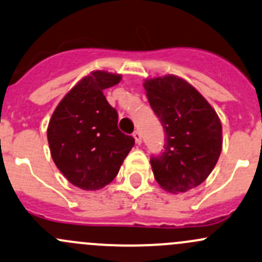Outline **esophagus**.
<instances>
[{
  "label": "esophagus",
  "mask_w": 262,
  "mask_h": 262,
  "mask_svg": "<svg viewBox=\"0 0 262 262\" xmlns=\"http://www.w3.org/2000/svg\"><path fill=\"white\" fill-rule=\"evenodd\" d=\"M133 137H134V139H136V143L137 144H140V143H142V136H140V133H139V130H136L133 133Z\"/></svg>",
  "instance_id": "esophagus-1"
}]
</instances>
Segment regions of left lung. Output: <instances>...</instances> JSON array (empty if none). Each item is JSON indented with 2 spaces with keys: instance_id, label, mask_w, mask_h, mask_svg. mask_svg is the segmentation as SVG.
I'll use <instances>...</instances> for the list:
<instances>
[{
  "instance_id": "1",
  "label": "left lung",
  "mask_w": 262,
  "mask_h": 262,
  "mask_svg": "<svg viewBox=\"0 0 262 262\" xmlns=\"http://www.w3.org/2000/svg\"><path fill=\"white\" fill-rule=\"evenodd\" d=\"M144 89L166 136L163 152L150 158L154 178L170 193L193 189L219 161L221 120L210 103L178 76L148 79Z\"/></svg>"
}]
</instances>
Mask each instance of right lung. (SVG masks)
<instances>
[{"instance_id":"right-lung-1","label":"right lung","mask_w":262,"mask_h":262,"mask_svg":"<svg viewBox=\"0 0 262 262\" xmlns=\"http://www.w3.org/2000/svg\"><path fill=\"white\" fill-rule=\"evenodd\" d=\"M122 80L119 74L96 70L66 94L48 126L51 157L74 186L96 191L117 177L134 138L118 128V113L104 89Z\"/></svg>"}]
</instances>
